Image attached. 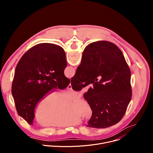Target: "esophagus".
Returning <instances> with one entry per match:
<instances>
[{"instance_id": "34e87169", "label": "esophagus", "mask_w": 153, "mask_h": 153, "mask_svg": "<svg viewBox=\"0 0 153 153\" xmlns=\"http://www.w3.org/2000/svg\"><path fill=\"white\" fill-rule=\"evenodd\" d=\"M67 90H72V86H71V83H70V85L67 86Z\"/></svg>"}]
</instances>
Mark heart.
Returning a JSON list of instances; mask_svg holds the SVG:
<instances>
[{
  "mask_svg": "<svg viewBox=\"0 0 153 153\" xmlns=\"http://www.w3.org/2000/svg\"><path fill=\"white\" fill-rule=\"evenodd\" d=\"M80 93L51 91L46 94L39 103L34 113L36 122L42 126L63 128L76 125L82 122L80 117L89 119L93 114L90 104L83 99L76 98Z\"/></svg>",
  "mask_w": 153,
  "mask_h": 153,
  "instance_id": "heart-1",
  "label": "heart"
}]
</instances>
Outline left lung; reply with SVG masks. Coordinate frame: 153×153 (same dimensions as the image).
Wrapping results in <instances>:
<instances>
[{
  "mask_svg": "<svg viewBox=\"0 0 153 153\" xmlns=\"http://www.w3.org/2000/svg\"><path fill=\"white\" fill-rule=\"evenodd\" d=\"M67 65L63 49L49 43L35 45L19 61L11 93L19 116L30 125H33L37 102L50 91L69 85L70 80L64 75Z\"/></svg>",
  "mask_w": 153,
  "mask_h": 153,
  "instance_id": "left-lung-1",
  "label": "left lung"
}]
</instances>
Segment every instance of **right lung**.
I'll return each instance as SVG.
<instances>
[{"label": "right lung", "mask_w": 153, "mask_h": 153, "mask_svg": "<svg viewBox=\"0 0 153 153\" xmlns=\"http://www.w3.org/2000/svg\"><path fill=\"white\" fill-rule=\"evenodd\" d=\"M71 84L77 91L92 85L83 94L93 110L88 127L105 128L117 123L131 99L129 68L121 50L110 42L98 41L85 48Z\"/></svg>", "instance_id": "add662e5"}]
</instances>
